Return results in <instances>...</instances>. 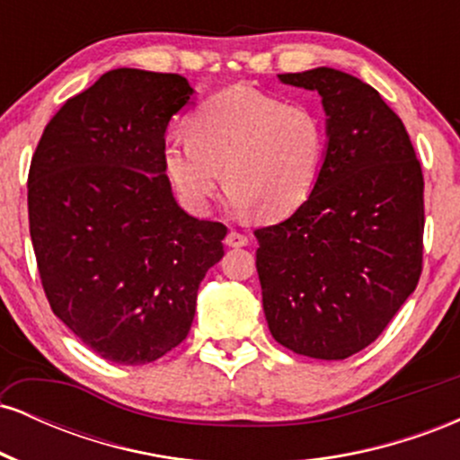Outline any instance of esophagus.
<instances>
[{"label":"esophagus","mask_w":460,"mask_h":460,"mask_svg":"<svg viewBox=\"0 0 460 460\" xmlns=\"http://www.w3.org/2000/svg\"><path fill=\"white\" fill-rule=\"evenodd\" d=\"M225 244L231 248H242L248 244V237L244 234H237V231H229L225 237Z\"/></svg>","instance_id":"1"}]
</instances>
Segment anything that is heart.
Segmentation results:
<instances>
[{"label": "heart", "mask_w": 460, "mask_h": 460, "mask_svg": "<svg viewBox=\"0 0 460 460\" xmlns=\"http://www.w3.org/2000/svg\"><path fill=\"white\" fill-rule=\"evenodd\" d=\"M326 155L329 128L315 105L231 86L190 114L188 138L164 142L162 162L190 214H208L223 172L231 208L277 218L311 197Z\"/></svg>", "instance_id": "heart-1"}]
</instances>
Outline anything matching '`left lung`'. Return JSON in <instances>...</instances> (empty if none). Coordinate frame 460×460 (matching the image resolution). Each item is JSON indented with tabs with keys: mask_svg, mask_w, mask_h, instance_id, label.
Returning a JSON list of instances; mask_svg holds the SVG:
<instances>
[{
	"mask_svg": "<svg viewBox=\"0 0 460 460\" xmlns=\"http://www.w3.org/2000/svg\"><path fill=\"white\" fill-rule=\"evenodd\" d=\"M279 79L322 97L329 155L296 212L255 231L263 314L281 346L340 361L417 288L424 177L402 120L369 84L329 66Z\"/></svg>",
	"mask_w": 460,
	"mask_h": 460,
	"instance_id": "8db88e82",
	"label": "left lung"
}]
</instances>
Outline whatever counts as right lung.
<instances>
[{"label": "right lung", "mask_w": 460, "mask_h": 460, "mask_svg": "<svg viewBox=\"0 0 460 460\" xmlns=\"http://www.w3.org/2000/svg\"><path fill=\"white\" fill-rule=\"evenodd\" d=\"M177 73L114 68L58 110L28 177L30 235L54 314L99 357L142 366L186 340L226 226L179 208L164 172Z\"/></svg>", "instance_id": "obj_1"}]
</instances>
